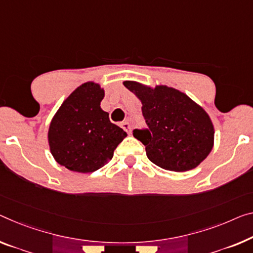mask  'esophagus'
<instances>
[{"label":"esophagus","instance_id":"1","mask_svg":"<svg viewBox=\"0 0 253 253\" xmlns=\"http://www.w3.org/2000/svg\"><path fill=\"white\" fill-rule=\"evenodd\" d=\"M121 127L126 132V133H130V132H131V126H130L129 122H122Z\"/></svg>","mask_w":253,"mask_h":253}]
</instances>
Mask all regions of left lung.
Here are the masks:
<instances>
[{
	"label": "left lung",
	"instance_id": "obj_1",
	"mask_svg": "<svg viewBox=\"0 0 253 253\" xmlns=\"http://www.w3.org/2000/svg\"><path fill=\"white\" fill-rule=\"evenodd\" d=\"M142 103L147 127L133 137L146 147L151 163L173 172H185L200 164L213 145V126L208 114L183 92L166 86L147 88L124 81Z\"/></svg>",
	"mask_w": 253,
	"mask_h": 253
}]
</instances>
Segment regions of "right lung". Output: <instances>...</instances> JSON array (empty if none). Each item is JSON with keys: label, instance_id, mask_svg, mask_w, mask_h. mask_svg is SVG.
I'll use <instances>...</instances> for the list:
<instances>
[{"label": "right lung", "instance_id": "add662e5", "mask_svg": "<svg viewBox=\"0 0 253 253\" xmlns=\"http://www.w3.org/2000/svg\"><path fill=\"white\" fill-rule=\"evenodd\" d=\"M104 90L86 83L78 87L56 112L48 130L50 153L60 165L91 173L106 165L126 132L112 123L100 108Z\"/></svg>", "mask_w": 253, "mask_h": 253}]
</instances>
